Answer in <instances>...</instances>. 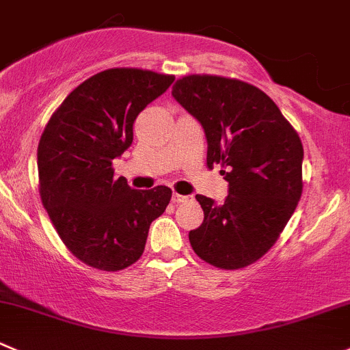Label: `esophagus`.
<instances>
[{
	"label": "esophagus",
	"instance_id": "1",
	"mask_svg": "<svg viewBox=\"0 0 350 350\" xmlns=\"http://www.w3.org/2000/svg\"><path fill=\"white\" fill-rule=\"evenodd\" d=\"M188 200H189V196L179 195V193H172V202L174 203H185V202H188Z\"/></svg>",
	"mask_w": 350,
	"mask_h": 350
}]
</instances>
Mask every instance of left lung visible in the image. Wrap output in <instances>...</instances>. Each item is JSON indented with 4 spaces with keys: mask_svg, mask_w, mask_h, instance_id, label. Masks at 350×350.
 <instances>
[{
    "mask_svg": "<svg viewBox=\"0 0 350 350\" xmlns=\"http://www.w3.org/2000/svg\"><path fill=\"white\" fill-rule=\"evenodd\" d=\"M172 97L202 124L206 165H222L229 195L217 205L196 195L203 222L189 243L217 269L236 270L275 244L303 191V144L277 104L254 85L215 75H189Z\"/></svg>",
    "mask_w": 350,
    "mask_h": 350,
    "instance_id": "8db88e82",
    "label": "left lung"
}]
</instances>
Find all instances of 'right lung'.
Masks as SVG:
<instances>
[{"instance_id": "add662e5", "label": "right lung", "mask_w": 350, "mask_h": 350, "mask_svg": "<svg viewBox=\"0 0 350 350\" xmlns=\"http://www.w3.org/2000/svg\"><path fill=\"white\" fill-rule=\"evenodd\" d=\"M174 81L172 75L113 68L80 83L44 128L37 148L39 193L68 250L94 269L116 272L142 256L152 220L171 188L133 189L113 161L133 142L138 114Z\"/></svg>"}]
</instances>
